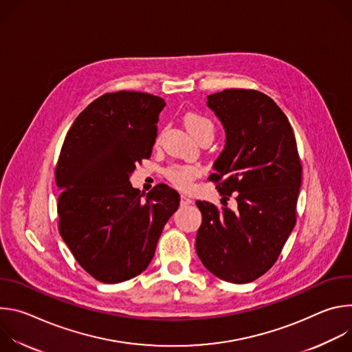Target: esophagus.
I'll return each mask as SVG.
<instances>
[{
	"label": "esophagus",
	"instance_id": "esophagus-1",
	"mask_svg": "<svg viewBox=\"0 0 352 352\" xmlns=\"http://www.w3.org/2000/svg\"><path fill=\"white\" fill-rule=\"evenodd\" d=\"M190 204H192V199H190L189 196L181 195V205H182V206H188V205H190Z\"/></svg>",
	"mask_w": 352,
	"mask_h": 352
}]
</instances>
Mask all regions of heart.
Instances as JSON below:
<instances>
[{"label":"heart","mask_w":352,"mask_h":352,"mask_svg":"<svg viewBox=\"0 0 352 352\" xmlns=\"http://www.w3.org/2000/svg\"><path fill=\"white\" fill-rule=\"evenodd\" d=\"M185 125L193 136L202 129H206V128L213 129V125L208 118L193 113H189L185 116ZM199 175H200V168L192 164H175L167 170L168 179L181 189H188L192 185L193 179Z\"/></svg>","instance_id":"1"}]
</instances>
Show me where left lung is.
Wrapping results in <instances>:
<instances>
[{"instance_id": "8db88e82", "label": "left lung", "mask_w": 352, "mask_h": 352, "mask_svg": "<svg viewBox=\"0 0 352 352\" xmlns=\"http://www.w3.org/2000/svg\"><path fill=\"white\" fill-rule=\"evenodd\" d=\"M208 107L226 131L209 177L219 182L224 206L196 202L202 213L196 252L216 277L245 284L276 263L295 226L302 166L288 118L269 96L226 89L208 96ZM231 192L235 210L223 202Z\"/></svg>"}]
</instances>
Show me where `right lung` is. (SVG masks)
<instances>
[{"mask_svg": "<svg viewBox=\"0 0 352 352\" xmlns=\"http://www.w3.org/2000/svg\"><path fill=\"white\" fill-rule=\"evenodd\" d=\"M164 107L148 93H106L65 136L56 167L60 234L76 262L102 283L140 274L179 206L178 192L166 184L143 197L129 182L136 163L152 155Z\"/></svg>", "mask_w": 352, "mask_h": 352, "instance_id": "right-lung-1", "label": "right lung"}]
</instances>
